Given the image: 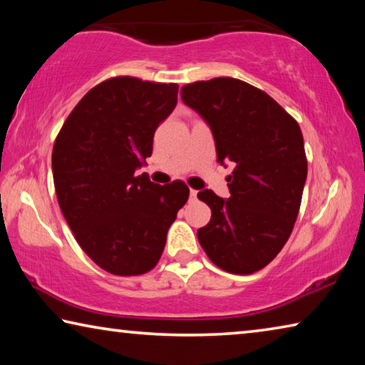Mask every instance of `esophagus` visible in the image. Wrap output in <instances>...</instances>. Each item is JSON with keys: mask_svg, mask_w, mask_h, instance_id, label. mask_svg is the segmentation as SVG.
I'll return each mask as SVG.
<instances>
[{"mask_svg": "<svg viewBox=\"0 0 365 365\" xmlns=\"http://www.w3.org/2000/svg\"><path fill=\"white\" fill-rule=\"evenodd\" d=\"M197 197V191L196 190H190V201H195Z\"/></svg>", "mask_w": 365, "mask_h": 365, "instance_id": "34e87169", "label": "esophagus"}]
</instances>
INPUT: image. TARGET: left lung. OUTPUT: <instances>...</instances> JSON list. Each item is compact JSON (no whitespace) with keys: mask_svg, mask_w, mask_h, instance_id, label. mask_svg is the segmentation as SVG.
Instances as JSON below:
<instances>
[{"mask_svg":"<svg viewBox=\"0 0 365 365\" xmlns=\"http://www.w3.org/2000/svg\"><path fill=\"white\" fill-rule=\"evenodd\" d=\"M182 101L211 127L217 163L233 164L230 197H197L211 220L197 240L211 261L248 275L279 255L298 217L307 177L301 128L279 103L246 82L217 77L182 86Z\"/></svg>","mask_w":365,"mask_h":365,"instance_id":"obj_1","label":"left lung"}]
</instances>
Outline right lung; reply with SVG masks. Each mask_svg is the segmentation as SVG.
Wrapping results in <instances>:
<instances>
[{
    "label": "right lung",
    "mask_w": 365,
    "mask_h": 365,
    "mask_svg": "<svg viewBox=\"0 0 365 365\" xmlns=\"http://www.w3.org/2000/svg\"><path fill=\"white\" fill-rule=\"evenodd\" d=\"M177 83L114 77L91 88L67 117L53 148L58 202L77 243L109 274L150 272L190 190L153 183L137 169L177 104Z\"/></svg>",
    "instance_id": "add662e5"
}]
</instances>
